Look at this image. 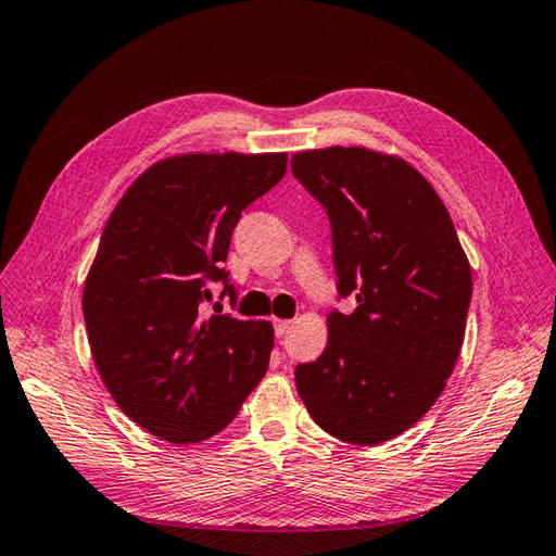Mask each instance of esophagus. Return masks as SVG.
<instances>
[{"label": "esophagus", "mask_w": 556, "mask_h": 556, "mask_svg": "<svg viewBox=\"0 0 556 556\" xmlns=\"http://www.w3.org/2000/svg\"><path fill=\"white\" fill-rule=\"evenodd\" d=\"M289 329H291V323H289V320H277V323H275V334H277L279 339L287 337Z\"/></svg>", "instance_id": "obj_1"}]
</instances>
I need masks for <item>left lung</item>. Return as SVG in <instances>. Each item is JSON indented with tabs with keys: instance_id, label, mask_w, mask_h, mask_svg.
Returning a JSON list of instances; mask_svg holds the SVG:
<instances>
[{
	"instance_id": "obj_1",
	"label": "left lung",
	"mask_w": 556,
	"mask_h": 556,
	"mask_svg": "<svg viewBox=\"0 0 556 556\" xmlns=\"http://www.w3.org/2000/svg\"><path fill=\"white\" fill-rule=\"evenodd\" d=\"M291 169L327 212L339 299L323 356L296 365L313 420L349 444L418 422L452 375L473 293L454 222L425 176L365 148L296 152Z\"/></svg>"
}]
</instances>
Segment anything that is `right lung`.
<instances>
[{
  "label": "right lung",
  "mask_w": 556,
  "mask_h": 556,
  "mask_svg": "<svg viewBox=\"0 0 556 556\" xmlns=\"http://www.w3.org/2000/svg\"><path fill=\"white\" fill-rule=\"evenodd\" d=\"M287 174L275 155H184L152 164L102 231L83 289L92 358L128 418L174 444L222 432L263 380L275 329L200 305H236L224 269L241 212Z\"/></svg>",
  "instance_id": "obj_1"
}]
</instances>
